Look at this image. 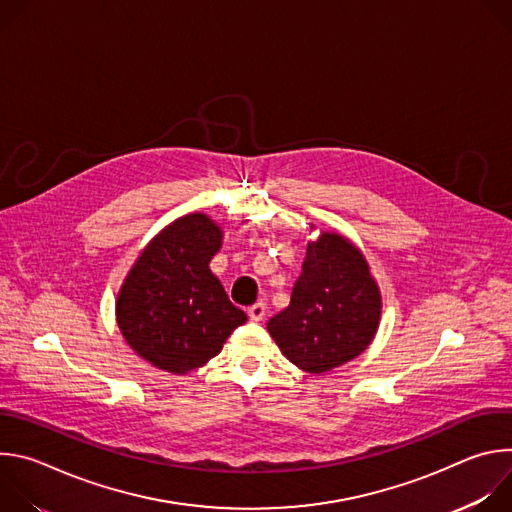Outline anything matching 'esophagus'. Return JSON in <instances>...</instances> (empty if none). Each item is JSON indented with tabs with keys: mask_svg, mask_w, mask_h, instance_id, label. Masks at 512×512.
Returning <instances> with one entry per match:
<instances>
[{
	"mask_svg": "<svg viewBox=\"0 0 512 512\" xmlns=\"http://www.w3.org/2000/svg\"><path fill=\"white\" fill-rule=\"evenodd\" d=\"M265 312H267V306H265L263 302H259V304H255V306L249 308V318H251L253 322H261V320L265 318Z\"/></svg>",
	"mask_w": 512,
	"mask_h": 512,
	"instance_id": "34e87169",
	"label": "esophagus"
}]
</instances>
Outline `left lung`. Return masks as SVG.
Instances as JSON below:
<instances>
[{
	"instance_id": "8db88e82",
	"label": "left lung",
	"mask_w": 512,
	"mask_h": 512,
	"mask_svg": "<svg viewBox=\"0 0 512 512\" xmlns=\"http://www.w3.org/2000/svg\"><path fill=\"white\" fill-rule=\"evenodd\" d=\"M381 312V289L360 249L340 233L322 231L308 243L289 306L267 330L289 362L322 375L369 348Z\"/></svg>"
}]
</instances>
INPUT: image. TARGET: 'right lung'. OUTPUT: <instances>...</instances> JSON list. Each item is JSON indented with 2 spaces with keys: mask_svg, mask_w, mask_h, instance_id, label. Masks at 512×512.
I'll use <instances>...</instances> for the list:
<instances>
[{
  "mask_svg": "<svg viewBox=\"0 0 512 512\" xmlns=\"http://www.w3.org/2000/svg\"><path fill=\"white\" fill-rule=\"evenodd\" d=\"M223 229L204 212L164 227L131 265L115 300L125 342L152 367L186 375L223 350L247 314L233 306L210 259Z\"/></svg>",
  "mask_w": 512,
  "mask_h": 512,
  "instance_id": "obj_1",
  "label": "right lung"
}]
</instances>
